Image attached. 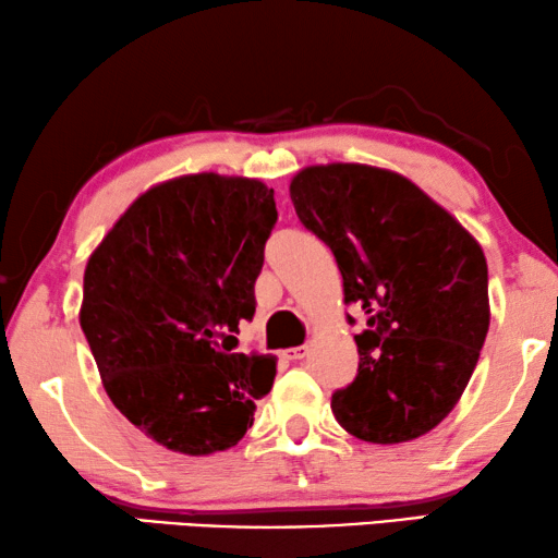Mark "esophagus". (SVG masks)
<instances>
[{"instance_id": "esophagus-1", "label": "esophagus", "mask_w": 558, "mask_h": 558, "mask_svg": "<svg viewBox=\"0 0 558 558\" xmlns=\"http://www.w3.org/2000/svg\"><path fill=\"white\" fill-rule=\"evenodd\" d=\"M306 355H308V345H294V349L284 351V359H289V361H301V359H306Z\"/></svg>"}]
</instances>
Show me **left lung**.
I'll use <instances>...</instances> for the list:
<instances>
[{
  "label": "left lung",
  "instance_id": "8db88e82",
  "mask_svg": "<svg viewBox=\"0 0 558 558\" xmlns=\"http://www.w3.org/2000/svg\"><path fill=\"white\" fill-rule=\"evenodd\" d=\"M289 195L301 225L331 246L345 304L368 316L355 336L359 376L331 398L336 420L376 445L430 433L458 405L487 339L480 242L392 170L312 166Z\"/></svg>",
  "mask_w": 558,
  "mask_h": 558
}]
</instances>
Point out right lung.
<instances>
[{"label":"right lung","mask_w":558,"mask_h":558,"mask_svg":"<svg viewBox=\"0 0 558 558\" xmlns=\"http://www.w3.org/2000/svg\"><path fill=\"white\" fill-rule=\"evenodd\" d=\"M277 222L274 190L217 172L143 193L84 274L78 322L113 405L182 454L230 450L271 390L277 359L232 353Z\"/></svg>","instance_id":"right-lung-1"}]
</instances>
